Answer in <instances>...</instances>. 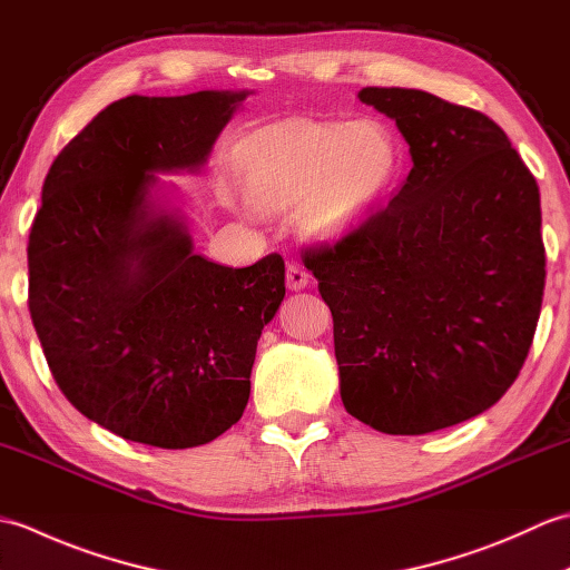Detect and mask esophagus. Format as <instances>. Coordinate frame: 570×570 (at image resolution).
<instances>
[{
    "label": "esophagus",
    "mask_w": 570,
    "mask_h": 570,
    "mask_svg": "<svg viewBox=\"0 0 570 570\" xmlns=\"http://www.w3.org/2000/svg\"><path fill=\"white\" fill-rule=\"evenodd\" d=\"M311 284V274L301 266L298 262H288L286 264V286L292 288V292H301V288H306Z\"/></svg>",
    "instance_id": "esophagus-1"
}]
</instances>
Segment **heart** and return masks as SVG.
Listing matches in <instances>:
<instances>
[{"label": "heart", "instance_id": "obj_1", "mask_svg": "<svg viewBox=\"0 0 570 570\" xmlns=\"http://www.w3.org/2000/svg\"><path fill=\"white\" fill-rule=\"evenodd\" d=\"M399 144L384 125L282 122L239 144V188L254 208L278 213L298 204V225L313 237H337L365 220L392 190Z\"/></svg>", "mask_w": 570, "mask_h": 570}]
</instances>
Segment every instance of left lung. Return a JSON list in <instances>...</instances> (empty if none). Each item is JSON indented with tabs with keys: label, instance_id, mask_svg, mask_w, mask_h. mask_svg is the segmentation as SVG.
I'll return each mask as SVG.
<instances>
[{
	"label": "left lung",
	"instance_id": "1",
	"mask_svg": "<svg viewBox=\"0 0 570 570\" xmlns=\"http://www.w3.org/2000/svg\"><path fill=\"white\" fill-rule=\"evenodd\" d=\"M357 98L394 119L414 168L304 264L333 313L347 414L421 435L498 404L524 365L547 278L539 186L488 115L406 88Z\"/></svg>",
	"mask_w": 570,
	"mask_h": 570
}]
</instances>
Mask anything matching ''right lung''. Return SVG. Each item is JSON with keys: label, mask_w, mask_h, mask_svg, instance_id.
<instances>
[{"label": "right lung", "mask_w": 570, "mask_h": 570, "mask_svg": "<svg viewBox=\"0 0 570 570\" xmlns=\"http://www.w3.org/2000/svg\"><path fill=\"white\" fill-rule=\"evenodd\" d=\"M249 90L107 105L48 168L29 235V311L58 390L82 416L156 448L239 421L282 254L245 269L193 252L159 176L198 171Z\"/></svg>", "instance_id": "add662e5"}]
</instances>
